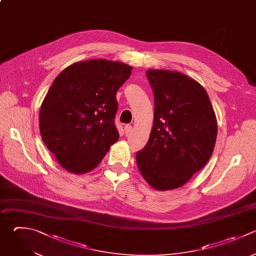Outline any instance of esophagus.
I'll list each match as a JSON object with an SVG mask.
<instances>
[{"label":"esophagus","mask_w":256,"mask_h":256,"mask_svg":"<svg viewBox=\"0 0 256 256\" xmlns=\"http://www.w3.org/2000/svg\"><path fill=\"white\" fill-rule=\"evenodd\" d=\"M124 131H125L126 134H129V133L132 131V126H131V125H126V126L124 127Z\"/></svg>","instance_id":"obj_1"}]
</instances>
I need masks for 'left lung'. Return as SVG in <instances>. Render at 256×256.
I'll return each instance as SVG.
<instances>
[{
  "instance_id": "1",
  "label": "left lung",
  "mask_w": 256,
  "mask_h": 256,
  "mask_svg": "<svg viewBox=\"0 0 256 256\" xmlns=\"http://www.w3.org/2000/svg\"><path fill=\"white\" fill-rule=\"evenodd\" d=\"M154 94V123L136 154L139 171L159 191L183 186L210 159L217 121L205 89L183 73L148 70Z\"/></svg>"
}]
</instances>
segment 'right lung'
Returning <instances> with one entry per match:
<instances>
[{"mask_svg": "<svg viewBox=\"0 0 256 256\" xmlns=\"http://www.w3.org/2000/svg\"><path fill=\"white\" fill-rule=\"evenodd\" d=\"M131 71L122 62L92 59L67 67L52 83L40 108V132L67 171H92L119 139L116 93Z\"/></svg>", "mask_w": 256, "mask_h": 256, "instance_id": "add662e5", "label": "right lung"}]
</instances>
